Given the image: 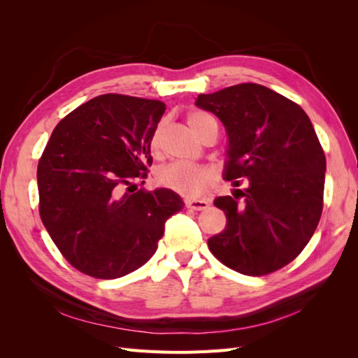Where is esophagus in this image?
<instances>
[{"mask_svg": "<svg viewBox=\"0 0 358 358\" xmlns=\"http://www.w3.org/2000/svg\"><path fill=\"white\" fill-rule=\"evenodd\" d=\"M185 208L191 209V210H204L209 208V203L203 201V200H187Z\"/></svg>", "mask_w": 358, "mask_h": 358, "instance_id": "obj_1", "label": "esophagus"}]
</instances>
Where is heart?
<instances>
[{"mask_svg": "<svg viewBox=\"0 0 358 358\" xmlns=\"http://www.w3.org/2000/svg\"><path fill=\"white\" fill-rule=\"evenodd\" d=\"M210 116L201 112H191L187 116V122L189 128L197 136L200 134L203 125L210 121ZM159 136L161 127H158L152 137H150V149L152 152H157L159 146ZM215 179L213 170L203 167V166H188V164H170L162 169L158 173V180L162 187H166L171 191H175L183 197L196 199L203 196L210 187V183Z\"/></svg>", "mask_w": 358, "mask_h": 358, "instance_id": "b5f03b06", "label": "heart"}]
</instances>
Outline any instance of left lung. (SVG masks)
<instances>
[{
    "mask_svg": "<svg viewBox=\"0 0 358 358\" xmlns=\"http://www.w3.org/2000/svg\"><path fill=\"white\" fill-rule=\"evenodd\" d=\"M229 136L224 179H246L245 197H218L224 231L208 241L210 252L236 272L263 276L291 263L315 233L322 212L326 155L299 104L263 85L241 83L200 94Z\"/></svg>",
    "mask_w": 358,
    "mask_h": 358,
    "instance_id": "obj_1",
    "label": "left lung"
}]
</instances>
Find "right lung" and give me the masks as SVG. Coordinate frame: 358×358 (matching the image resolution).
<instances>
[{
  "mask_svg": "<svg viewBox=\"0 0 358 358\" xmlns=\"http://www.w3.org/2000/svg\"><path fill=\"white\" fill-rule=\"evenodd\" d=\"M164 110L158 100L104 94L53 129L37 167L40 218L79 272L99 279L134 272L182 210L171 189L131 191L152 164L150 137Z\"/></svg>",
  "mask_w": 358,
  "mask_h": 358,
  "instance_id": "obj_1",
  "label": "right lung"
}]
</instances>
